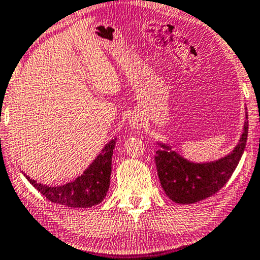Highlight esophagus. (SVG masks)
Here are the masks:
<instances>
[{
    "mask_svg": "<svg viewBox=\"0 0 260 260\" xmlns=\"http://www.w3.org/2000/svg\"><path fill=\"white\" fill-rule=\"evenodd\" d=\"M130 126L133 127V129H140V127L142 126V120L138 116H133V118L130 119Z\"/></svg>",
    "mask_w": 260,
    "mask_h": 260,
    "instance_id": "1",
    "label": "esophagus"
}]
</instances>
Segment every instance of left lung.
Segmentation results:
<instances>
[{"label":"left lung","instance_id":"8db88e82","mask_svg":"<svg viewBox=\"0 0 260 260\" xmlns=\"http://www.w3.org/2000/svg\"><path fill=\"white\" fill-rule=\"evenodd\" d=\"M246 119L248 115L246 114ZM248 121L235 150L217 161L194 163L185 159L165 144L156 151L157 174L165 193L178 204H193L217 193L232 176L240 163L247 144Z\"/></svg>","mask_w":260,"mask_h":260}]
</instances>
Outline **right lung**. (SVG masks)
<instances>
[{
	"mask_svg": "<svg viewBox=\"0 0 260 260\" xmlns=\"http://www.w3.org/2000/svg\"><path fill=\"white\" fill-rule=\"evenodd\" d=\"M115 142L116 139L108 142L83 174L76 178L74 182L66 183L65 185H44L30 179V177L25 174L24 176L29 183L51 203L60 204L67 208H92L102 203L109 189L112 156Z\"/></svg>",
	"mask_w": 260,
	"mask_h": 260,
	"instance_id": "1",
	"label": "right lung"
}]
</instances>
